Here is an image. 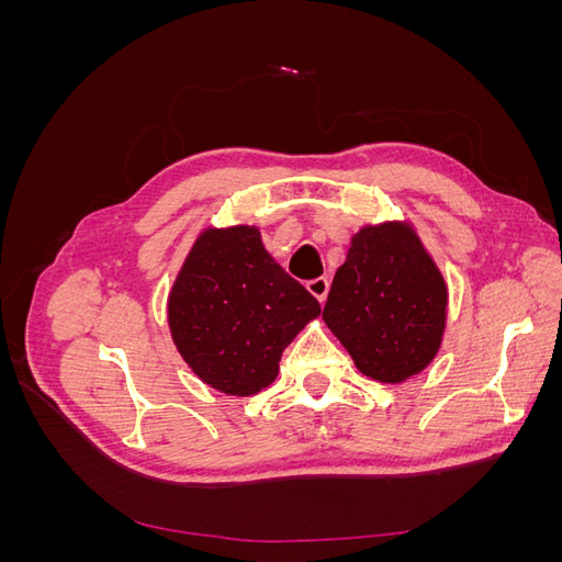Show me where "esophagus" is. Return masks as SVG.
Masks as SVG:
<instances>
[{
    "instance_id": "1",
    "label": "esophagus",
    "mask_w": 562,
    "mask_h": 562,
    "mask_svg": "<svg viewBox=\"0 0 562 562\" xmlns=\"http://www.w3.org/2000/svg\"><path fill=\"white\" fill-rule=\"evenodd\" d=\"M328 288H330V281H328L326 277H318V279L307 281V291H310L318 302H326V297H328Z\"/></svg>"
}]
</instances>
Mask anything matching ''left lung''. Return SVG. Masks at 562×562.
I'll return each mask as SVG.
<instances>
[{
	"mask_svg": "<svg viewBox=\"0 0 562 562\" xmlns=\"http://www.w3.org/2000/svg\"><path fill=\"white\" fill-rule=\"evenodd\" d=\"M448 285L407 223L351 236L323 321L363 375L398 384L427 368L443 342Z\"/></svg>",
	"mask_w": 562,
	"mask_h": 562,
	"instance_id": "1",
	"label": "left lung"
}]
</instances>
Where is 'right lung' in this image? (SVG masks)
<instances>
[{
    "label": "right lung",
    "instance_id": "add662e5",
    "mask_svg": "<svg viewBox=\"0 0 562 562\" xmlns=\"http://www.w3.org/2000/svg\"><path fill=\"white\" fill-rule=\"evenodd\" d=\"M318 314V300L248 225L203 229L168 295V326L184 363L229 396L274 382L283 349Z\"/></svg>",
    "mask_w": 562,
    "mask_h": 562
}]
</instances>
